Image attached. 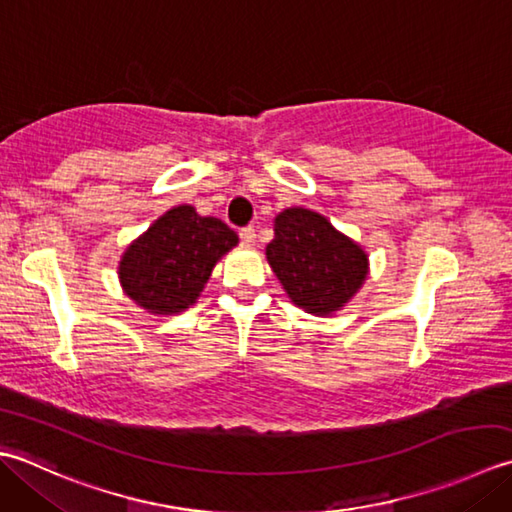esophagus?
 I'll return each mask as SVG.
<instances>
[{"mask_svg":"<svg viewBox=\"0 0 512 512\" xmlns=\"http://www.w3.org/2000/svg\"><path fill=\"white\" fill-rule=\"evenodd\" d=\"M238 236H241V241H243V243H247V245H252V243L256 241V229H254V225H247V227H241V232H238Z\"/></svg>","mask_w":512,"mask_h":512,"instance_id":"1","label":"esophagus"}]
</instances>
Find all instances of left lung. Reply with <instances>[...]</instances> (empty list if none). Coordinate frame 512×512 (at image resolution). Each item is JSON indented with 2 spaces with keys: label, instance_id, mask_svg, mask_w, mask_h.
I'll list each match as a JSON object with an SVG mask.
<instances>
[{
  "label": "left lung",
  "instance_id": "8db88e82",
  "mask_svg": "<svg viewBox=\"0 0 512 512\" xmlns=\"http://www.w3.org/2000/svg\"><path fill=\"white\" fill-rule=\"evenodd\" d=\"M267 260L289 298L309 314L340 309L367 278V254L325 216L291 207L276 216Z\"/></svg>",
  "mask_w": 512,
  "mask_h": 512
}]
</instances>
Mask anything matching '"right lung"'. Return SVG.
Segmentation results:
<instances>
[{
	"label": "right lung",
	"mask_w": 512,
	"mask_h": 512,
	"mask_svg": "<svg viewBox=\"0 0 512 512\" xmlns=\"http://www.w3.org/2000/svg\"><path fill=\"white\" fill-rule=\"evenodd\" d=\"M238 243L234 229L181 205L163 214L123 254L125 294L152 314L172 316L201 294L216 260Z\"/></svg>",
	"instance_id": "right-lung-1"
}]
</instances>
